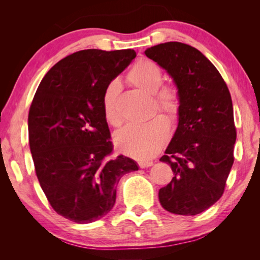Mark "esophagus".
Listing matches in <instances>:
<instances>
[{"label": "esophagus", "mask_w": 260, "mask_h": 260, "mask_svg": "<svg viewBox=\"0 0 260 260\" xmlns=\"http://www.w3.org/2000/svg\"><path fill=\"white\" fill-rule=\"evenodd\" d=\"M153 166V161H140L139 162V167L140 168H147Z\"/></svg>", "instance_id": "esophagus-1"}]
</instances>
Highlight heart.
<instances>
[{
    "instance_id": "obj_1",
    "label": "heart",
    "mask_w": 260,
    "mask_h": 260,
    "mask_svg": "<svg viewBox=\"0 0 260 260\" xmlns=\"http://www.w3.org/2000/svg\"><path fill=\"white\" fill-rule=\"evenodd\" d=\"M161 67L149 58H141L132 66L128 80L136 88L153 94L156 108L175 125L182 111V95L178 85L161 83ZM120 92L118 80L109 81L102 94V108L106 121L117 127L121 122L117 111V98ZM164 116L157 115L142 124H128L115 135V144L125 155L141 161L151 159L158 153L169 137V123Z\"/></svg>"
}]
</instances>
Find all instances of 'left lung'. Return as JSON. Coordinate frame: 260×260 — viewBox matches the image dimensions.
I'll list each match as a JSON object with an SVG mask.
<instances>
[{"instance_id": "obj_1", "label": "left lung", "mask_w": 260, "mask_h": 260, "mask_svg": "<svg viewBox=\"0 0 260 260\" xmlns=\"http://www.w3.org/2000/svg\"><path fill=\"white\" fill-rule=\"evenodd\" d=\"M144 54L167 70L182 95L178 128L159 159L174 178L159 190V202L172 214L198 215L221 198L234 161L231 94L212 62L191 45L160 43Z\"/></svg>"}]
</instances>
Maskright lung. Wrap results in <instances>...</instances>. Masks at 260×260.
<instances>
[{"label": "right lung", "mask_w": 260, "mask_h": 260, "mask_svg": "<svg viewBox=\"0 0 260 260\" xmlns=\"http://www.w3.org/2000/svg\"><path fill=\"white\" fill-rule=\"evenodd\" d=\"M137 56L133 50H82L55 64L38 86L28 116L29 145L52 208L77 223L103 218L121 177L139 170L114 145L102 108L106 84Z\"/></svg>", "instance_id": "right-lung-1"}]
</instances>
